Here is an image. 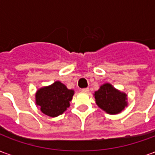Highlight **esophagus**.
Masks as SVG:
<instances>
[{
    "label": "esophagus",
    "instance_id": "esophagus-1",
    "mask_svg": "<svg viewBox=\"0 0 155 155\" xmlns=\"http://www.w3.org/2000/svg\"><path fill=\"white\" fill-rule=\"evenodd\" d=\"M81 91L84 92V93H89V92H90V89H89V88H84V89H82Z\"/></svg>",
    "mask_w": 155,
    "mask_h": 155
}]
</instances>
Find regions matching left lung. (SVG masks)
<instances>
[{
    "label": "left lung",
    "mask_w": 155,
    "mask_h": 155,
    "mask_svg": "<svg viewBox=\"0 0 155 155\" xmlns=\"http://www.w3.org/2000/svg\"><path fill=\"white\" fill-rule=\"evenodd\" d=\"M95 103L101 110L110 114H117L127 107V94L117 90L110 83L101 85L94 93Z\"/></svg>",
    "instance_id": "obj_1"
}]
</instances>
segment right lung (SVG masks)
I'll list each match as a JSON object with an SVG mask.
<instances>
[{
    "label": "right lung",
    "mask_w": 155,
    "mask_h": 155,
    "mask_svg": "<svg viewBox=\"0 0 155 155\" xmlns=\"http://www.w3.org/2000/svg\"><path fill=\"white\" fill-rule=\"evenodd\" d=\"M74 94V90L68 89L61 81H55L36 91L35 104L45 115L57 117L70 107V101Z\"/></svg>",
    "instance_id": "1"
}]
</instances>
